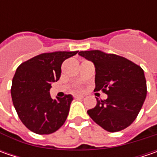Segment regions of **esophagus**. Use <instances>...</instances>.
Returning a JSON list of instances; mask_svg holds the SVG:
<instances>
[{
	"label": "esophagus",
	"instance_id": "34e87169",
	"mask_svg": "<svg viewBox=\"0 0 157 157\" xmlns=\"http://www.w3.org/2000/svg\"><path fill=\"white\" fill-rule=\"evenodd\" d=\"M73 97H74L75 99H83L85 96H84V95H81V94H75Z\"/></svg>",
	"mask_w": 157,
	"mask_h": 157
}]
</instances>
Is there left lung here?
Returning a JSON list of instances; mask_svg holds the SVG:
<instances>
[{
	"label": "left lung",
	"instance_id": "left-lung-1",
	"mask_svg": "<svg viewBox=\"0 0 157 157\" xmlns=\"http://www.w3.org/2000/svg\"><path fill=\"white\" fill-rule=\"evenodd\" d=\"M78 55L95 66V89L107 94L87 113L94 122L108 132L128 128L141 111L147 95V84L141 66L115 54L86 51Z\"/></svg>",
	"mask_w": 157,
	"mask_h": 157
}]
</instances>
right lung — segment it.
Here are the masks:
<instances>
[{
  "label": "right lung",
  "mask_w": 157,
  "mask_h": 157,
  "mask_svg": "<svg viewBox=\"0 0 157 157\" xmlns=\"http://www.w3.org/2000/svg\"><path fill=\"white\" fill-rule=\"evenodd\" d=\"M78 52L43 53L21 63L12 80L11 96L18 116L28 129L50 135L59 129L68 116L71 94L53 100L52 82L61 76L63 62Z\"/></svg>",
  "instance_id": "right-lung-1"
}]
</instances>
